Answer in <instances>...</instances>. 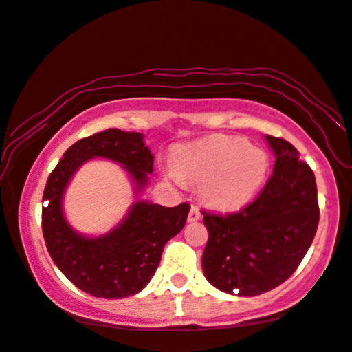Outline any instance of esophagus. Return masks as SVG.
Listing matches in <instances>:
<instances>
[{
  "mask_svg": "<svg viewBox=\"0 0 352 352\" xmlns=\"http://www.w3.org/2000/svg\"><path fill=\"white\" fill-rule=\"evenodd\" d=\"M200 218H201L200 210L197 208V206H192L190 211H189V216H187V219H189V223H195V221H199Z\"/></svg>",
  "mask_w": 352,
  "mask_h": 352,
  "instance_id": "1",
  "label": "esophagus"
}]
</instances>
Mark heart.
Listing matches in <instances>:
<instances>
[{
    "instance_id": "b5f03b06",
    "label": "heart",
    "mask_w": 352,
    "mask_h": 352,
    "mask_svg": "<svg viewBox=\"0 0 352 352\" xmlns=\"http://www.w3.org/2000/svg\"><path fill=\"white\" fill-rule=\"evenodd\" d=\"M269 170L267 153L239 136H211L177 147L165 175L176 186H200L206 204L234 210L250 201Z\"/></svg>"
}]
</instances>
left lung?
<instances>
[{"mask_svg":"<svg viewBox=\"0 0 352 352\" xmlns=\"http://www.w3.org/2000/svg\"><path fill=\"white\" fill-rule=\"evenodd\" d=\"M274 173L252 204L237 213L201 211L208 229L201 267L211 285L256 296L287 280L314 240L319 204L314 173L282 138L266 136Z\"/></svg>","mask_w":352,"mask_h":352,"instance_id":"left-lung-1","label":"left lung"}]
</instances>
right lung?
<instances>
[{
    "label": "right lung",
    "instance_id": "right-lung-1",
    "mask_svg": "<svg viewBox=\"0 0 352 352\" xmlns=\"http://www.w3.org/2000/svg\"><path fill=\"white\" fill-rule=\"evenodd\" d=\"M120 163L136 184V192L147 186L153 171V157L144 144V134L112 128L76 141L47 177L43 201L41 228L46 248L62 274L89 295L98 298L133 296L147 287L163 247L184 228L190 205L173 208L134 201L117 228L100 237H85L74 230L62 213V197L75 171L91 158Z\"/></svg>",
    "mask_w": 352,
    "mask_h": 352
}]
</instances>
